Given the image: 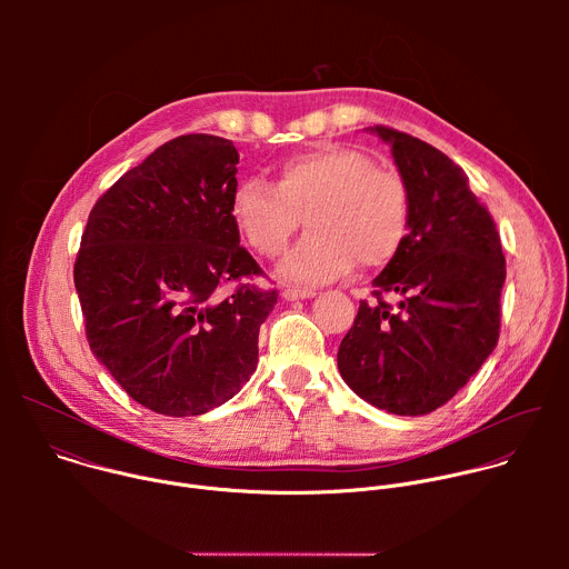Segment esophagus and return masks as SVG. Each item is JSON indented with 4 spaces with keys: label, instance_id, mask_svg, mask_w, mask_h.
<instances>
[{
    "label": "esophagus",
    "instance_id": "1",
    "mask_svg": "<svg viewBox=\"0 0 569 569\" xmlns=\"http://www.w3.org/2000/svg\"><path fill=\"white\" fill-rule=\"evenodd\" d=\"M317 295V290L315 288H299V286H288L286 290H283V297L288 299V301H295V299H310V297H315Z\"/></svg>",
    "mask_w": 569,
    "mask_h": 569
}]
</instances>
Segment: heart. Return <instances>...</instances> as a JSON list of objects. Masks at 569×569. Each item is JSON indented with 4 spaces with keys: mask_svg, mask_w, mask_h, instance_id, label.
Segmentation results:
<instances>
[{
    "mask_svg": "<svg viewBox=\"0 0 569 569\" xmlns=\"http://www.w3.org/2000/svg\"><path fill=\"white\" fill-rule=\"evenodd\" d=\"M231 218L263 259L281 257L308 222L312 233L283 272L329 281L356 263L380 268L400 252L412 227V193L396 169L376 164L365 150L321 143L281 161L274 184L242 180L231 196Z\"/></svg>",
    "mask_w": 569,
    "mask_h": 569,
    "instance_id": "b5f03b06",
    "label": "heart"
}]
</instances>
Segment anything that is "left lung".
I'll return each mask as SVG.
<instances>
[{
	"instance_id": "8db88e82",
	"label": "left lung",
	"mask_w": 569,
	"mask_h": 569,
	"mask_svg": "<svg viewBox=\"0 0 569 569\" xmlns=\"http://www.w3.org/2000/svg\"><path fill=\"white\" fill-rule=\"evenodd\" d=\"M412 193V227L400 252L373 279V301L338 351L345 382L367 402L400 417L446 405L491 356L500 338L507 277L498 227L468 178L439 148L387 126ZM387 291L401 295L391 307Z\"/></svg>"
}]
</instances>
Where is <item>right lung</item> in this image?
I'll return each instance as SVG.
<instances>
[{
	"label": "right lung",
	"mask_w": 569,
	"mask_h": 569,
	"mask_svg": "<svg viewBox=\"0 0 569 569\" xmlns=\"http://www.w3.org/2000/svg\"><path fill=\"white\" fill-rule=\"evenodd\" d=\"M236 164L229 139L176 137L97 200L80 238L73 283L90 349L157 415L218 408L259 362L279 292L252 283L263 270L240 248Z\"/></svg>",
	"instance_id": "obj_1"
}]
</instances>
